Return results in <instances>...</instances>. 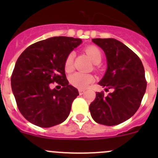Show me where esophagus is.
<instances>
[{"instance_id": "34e87169", "label": "esophagus", "mask_w": 158, "mask_h": 158, "mask_svg": "<svg viewBox=\"0 0 158 158\" xmlns=\"http://www.w3.org/2000/svg\"><path fill=\"white\" fill-rule=\"evenodd\" d=\"M84 92H85V90H82V89H79V95H82V94H84Z\"/></svg>"}]
</instances>
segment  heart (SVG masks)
<instances>
[{"instance_id": "heart-1", "label": "heart", "mask_w": 158, "mask_h": 158, "mask_svg": "<svg viewBox=\"0 0 158 158\" xmlns=\"http://www.w3.org/2000/svg\"><path fill=\"white\" fill-rule=\"evenodd\" d=\"M85 52L89 56L95 64H98L102 60V52L98 47L95 46H89L85 49ZM73 60H74V52H72L68 54L64 62L65 71L69 73L73 69ZM95 78L92 75L88 73L77 72L73 73L69 76V82L71 85L79 89H85L92 82H94Z\"/></svg>"}]
</instances>
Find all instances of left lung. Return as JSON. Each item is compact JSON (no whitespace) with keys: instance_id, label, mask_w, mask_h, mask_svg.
<instances>
[{"instance_id":"obj_1","label":"left lung","mask_w":158,"mask_h":158,"mask_svg":"<svg viewBox=\"0 0 158 158\" xmlns=\"http://www.w3.org/2000/svg\"><path fill=\"white\" fill-rule=\"evenodd\" d=\"M92 42L103 49L107 59V70L98 85L111 92L107 96L96 92L89 111L97 123L117 125L133 116L141 106L147 87L144 66L139 57L117 40L96 38Z\"/></svg>"}]
</instances>
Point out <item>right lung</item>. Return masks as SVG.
I'll list each match as a JSON object with an SVG mask.
<instances>
[{
    "instance_id": "obj_1",
    "label": "right lung",
    "mask_w": 158,
    "mask_h": 158,
    "mask_svg": "<svg viewBox=\"0 0 158 158\" xmlns=\"http://www.w3.org/2000/svg\"><path fill=\"white\" fill-rule=\"evenodd\" d=\"M82 40L55 36L32 44L16 62L11 88L17 108L30 123L49 128L64 122L69 116L77 89L69 85L64 62ZM56 82L62 86L50 89Z\"/></svg>"
}]
</instances>
